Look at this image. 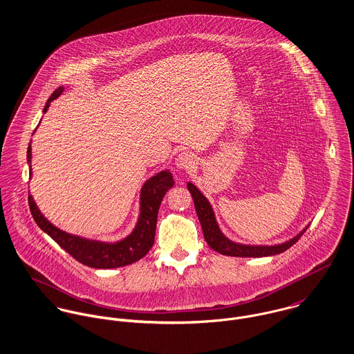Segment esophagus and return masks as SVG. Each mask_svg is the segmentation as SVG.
<instances>
[{
    "label": "esophagus",
    "mask_w": 354,
    "mask_h": 354,
    "mask_svg": "<svg viewBox=\"0 0 354 354\" xmlns=\"http://www.w3.org/2000/svg\"><path fill=\"white\" fill-rule=\"evenodd\" d=\"M196 165V158L191 152H180L176 158V166L181 170H191Z\"/></svg>",
    "instance_id": "obj_1"
}]
</instances>
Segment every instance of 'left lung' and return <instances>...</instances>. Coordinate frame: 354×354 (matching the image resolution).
Segmentation results:
<instances>
[{
	"mask_svg": "<svg viewBox=\"0 0 354 354\" xmlns=\"http://www.w3.org/2000/svg\"><path fill=\"white\" fill-rule=\"evenodd\" d=\"M187 187H188V191L191 192L192 199L195 203L196 214H198V218L202 225L204 240L207 241V244L209 245L211 250H214L221 254L236 256V257H263V256H272V254L285 252L286 250H289L293 244H296L299 241V239L303 236L304 232L309 227V225H306L299 234H296L295 237H292L288 241L281 243V244L259 245V244L236 243V241L230 240L229 237H226L223 234V232L221 230V227L216 222L214 208H212L211 203L208 202V199L201 192V189L196 185H194L192 183H188Z\"/></svg>",
	"mask_w": 354,
	"mask_h": 354,
	"instance_id": "left-lung-1",
	"label": "left lung"
}]
</instances>
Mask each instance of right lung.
Returning <instances> with one entry per match:
<instances>
[{
  "mask_svg": "<svg viewBox=\"0 0 354 354\" xmlns=\"http://www.w3.org/2000/svg\"><path fill=\"white\" fill-rule=\"evenodd\" d=\"M64 93V87H59L51 94L50 98L44 107V114L49 110L51 102L57 100ZM39 127V125H38ZM37 127V128H38ZM37 131V129H35ZM31 142L27 149V162L30 167V180L32 177L31 169ZM174 185L173 176L169 169L159 171L150 177L140 189L139 198V216L138 222L127 237L122 240L109 243L86 239L77 234H71L61 230L41 212L37 203L28 195V205L37 225L72 257L84 266L93 268H117L132 264L145 257L151 250L155 239V227L159 205L166 192Z\"/></svg>",
  "mask_w": 354,
  "mask_h": 354,
  "instance_id": "right-lung-1",
  "label": "right lung"
}]
</instances>
